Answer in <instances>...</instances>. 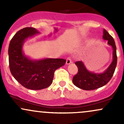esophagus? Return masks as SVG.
<instances>
[{"mask_svg":"<svg viewBox=\"0 0 124 124\" xmlns=\"http://www.w3.org/2000/svg\"><path fill=\"white\" fill-rule=\"evenodd\" d=\"M72 63V60H71L70 58H67L66 62V65H69V64H70Z\"/></svg>","mask_w":124,"mask_h":124,"instance_id":"obj_1","label":"esophagus"}]
</instances>
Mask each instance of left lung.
<instances>
[{
    "instance_id": "obj_1",
    "label": "left lung",
    "mask_w": 124,
    "mask_h": 124,
    "mask_svg": "<svg viewBox=\"0 0 124 124\" xmlns=\"http://www.w3.org/2000/svg\"><path fill=\"white\" fill-rule=\"evenodd\" d=\"M103 38L108 41L112 49V61L108 67L102 73H95L88 70L82 61L75 62L78 72L73 78L72 82L78 87L85 90H92L101 87L110 80L116 69L117 57L116 43L113 38L105 29H103Z\"/></svg>"
}]
</instances>
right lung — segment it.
<instances>
[{
  "instance_id": "1",
  "label": "right lung",
  "mask_w": 124,
  "mask_h": 124,
  "mask_svg": "<svg viewBox=\"0 0 124 124\" xmlns=\"http://www.w3.org/2000/svg\"><path fill=\"white\" fill-rule=\"evenodd\" d=\"M39 34L34 28H23L11 39L8 50L10 70L13 76L24 87L35 90L50 86L55 70L66 63L64 59H32L25 55L23 51L25 41Z\"/></svg>"
}]
</instances>
